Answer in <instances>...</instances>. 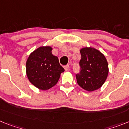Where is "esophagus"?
Masks as SVG:
<instances>
[{"mask_svg":"<svg viewBox=\"0 0 129 129\" xmlns=\"http://www.w3.org/2000/svg\"><path fill=\"white\" fill-rule=\"evenodd\" d=\"M64 69L66 71H68V70H70V66H69V65H67L66 66L64 67Z\"/></svg>","mask_w":129,"mask_h":129,"instance_id":"1","label":"esophagus"}]
</instances>
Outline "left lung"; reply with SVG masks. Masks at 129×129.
<instances>
[{
  "mask_svg": "<svg viewBox=\"0 0 129 129\" xmlns=\"http://www.w3.org/2000/svg\"><path fill=\"white\" fill-rule=\"evenodd\" d=\"M80 72L76 74L77 82L81 88L88 92L101 87L108 77L109 69L104 55L92 47L80 50Z\"/></svg>",
  "mask_w": 129,
  "mask_h": 129,
  "instance_id": "left-lung-1",
  "label": "left lung"
}]
</instances>
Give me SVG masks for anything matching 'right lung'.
<instances>
[{
    "mask_svg": "<svg viewBox=\"0 0 129 129\" xmlns=\"http://www.w3.org/2000/svg\"><path fill=\"white\" fill-rule=\"evenodd\" d=\"M52 50L51 46H41L31 53L26 62L28 79L42 90L55 86L61 73L65 71L59 64L58 57L52 54Z\"/></svg>",
    "mask_w": 129,
    "mask_h": 129,
    "instance_id": "add662e5",
    "label": "right lung"
}]
</instances>
